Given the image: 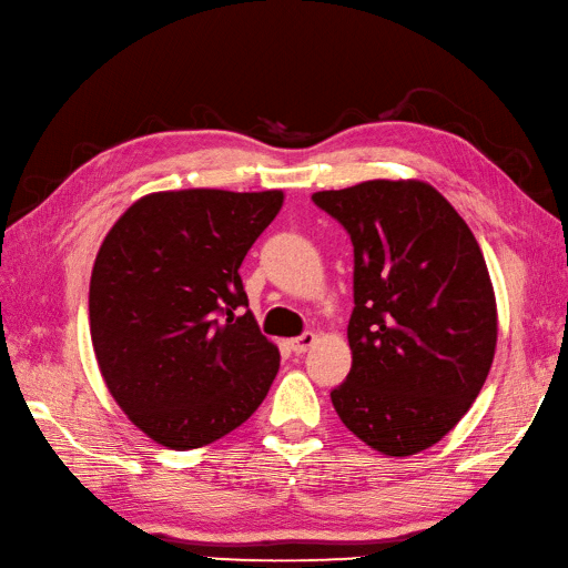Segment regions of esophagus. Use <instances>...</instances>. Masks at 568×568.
<instances>
[{
    "instance_id": "obj_1",
    "label": "esophagus",
    "mask_w": 568,
    "mask_h": 568,
    "mask_svg": "<svg viewBox=\"0 0 568 568\" xmlns=\"http://www.w3.org/2000/svg\"><path fill=\"white\" fill-rule=\"evenodd\" d=\"M315 341H317V336H315L313 332H305V334H301V336H296V338H291V341H288V348L294 351V353H305V351L313 348Z\"/></svg>"
}]
</instances>
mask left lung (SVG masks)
Instances as JSON below:
<instances>
[{
  "instance_id": "left-lung-1",
  "label": "left lung",
  "mask_w": 568,
  "mask_h": 568,
  "mask_svg": "<svg viewBox=\"0 0 568 568\" xmlns=\"http://www.w3.org/2000/svg\"><path fill=\"white\" fill-rule=\"evenodd\" d=\"M313 201L355 255L353 367L332 390L336 415L388 457L432 448L467 415L495 355V294L476 236L419 180H369Z\"/></svg>"
}]
</instances>
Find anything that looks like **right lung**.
Returning a JSON list of instances; mask_svg holds the SVG:
<instances>
[{"instance_id":"right-lung-1","label":"right lung","mask_w":568,"mask_h":568,"mask_svg":"<svg viewBox=\"0 0 568 568\" xmlns=\"http://www.w3.org/2000/svg\"><path fill=\"white\" fill-rule=\"evenodd\" d=\"M282 201L280 189L149 194L97 253L90 332L101 376L165 448L227 436L277 376L280 351L257 329L239 267Z\"/></svg>"}]
</instances>
